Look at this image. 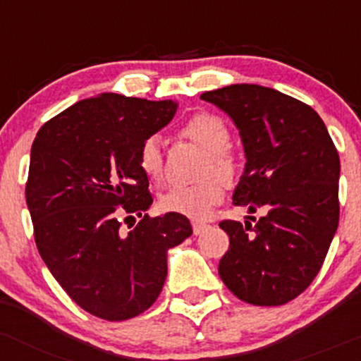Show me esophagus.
<instances>
[{"mask_svg": "<svg viewBox=\"0 0 361 361\" xmlns=\"http://www.w3.org/2000/svg\"><path fill=\"white\" fill-rule=\"evenodd\" d=\"M206 228H207L206 223H202V221H193V223H192L193 235H200V233H202V231L206 230Z\"/></svg>", "mask_w": 361, "mask_h": 361, "instance_id": "1", "label": "esophagus"}]
</instances>
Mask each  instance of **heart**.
Listing matches in <instances>:
<instances>
[{
  "instance_id": "obj_1",
  "label": "heart",
  "mask_w": 361,
  "mask_h": 361,
  "mask_svg": "<svg viewBox=\"0 0 361 361\" xmlns=\"http://www.w3.org/2000/svg\"><path fill=\"white\" fill-rule=\"evenodd\" d=\"M181 133L207 152L202 166V176L207 180L197 185L171 187L159 197V207L164 212H174L190 219H206L223 200V187L219 181L230 185L237 176V162L226 150L230 147V131L219 117L202 112L188 119ZM138 166L150 181L162 178L161 140L157 136H149L142 143Z\"/></svg>"
}]
</instances>
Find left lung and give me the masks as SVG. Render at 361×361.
Listing matches in <instances>:
<instances>
[{"mask_svg": "<svg viewBox=\"0 0 361 361\" xmlns=\"http://www.w3.org/2000/svg\"><path fill=\"white\" fill-rule=\"evenodd\" d=\"M200 98L233 121L245 168L235 206L267 214L245 228L221 221L230 247L223 283L242 301L280 306L298 298L324 264L339 223L341 162L324 121L310 105L259 85H230Z\"/></svg>", "mask_w": 361, "mask_h": 361, "instance_id": "obj_1", "label": "left lung"}]
</instances>
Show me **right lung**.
<instances>
[{"instance_id":"right-lung-1","label":"right lung","mask_w":361,"mask_h":361,"mask_svg":"<svg viewBox=\"0 0 361 361\" xmlns=\"http://www.w3.org/2000/svg\"><path fill=\"white\" fill-rule=\"evenodd\" d=\"M173 100L100 93L48 121L32 142L25 202L44 264L75 305L111 322L138 317L168 275V250L192 235L187 216L149 218L138 150L176 114ZM142 221L124 234L118 218Z\"/></svg>"}]
</instances>
